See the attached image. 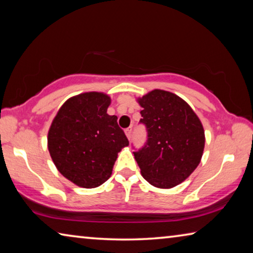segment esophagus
<instances>
[{
    "label": "esophagus",
    "mask_w": 253,
    "mask_h": 253,
    "mask_svg": "<svg viewBox=\"0 0 253 253\" xmlns=\"http://www.w3.org/2000/svg\"><path fill=\"white\" fill-rule=\"evenodd\" d=\"M125 135H126V137H127L128 139H130V137H131V127L125 129Z\"/></svg>",
    "instance_id": "esophagus-1"
}]
</instances>
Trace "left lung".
Wrapping results in <instances>:
<instances>
[{"mask_svg": "<svg viewBox=\"0 0 253 253\" xmlns=\"http://www.w3.org/2000/svg\"><path fill=\"white\" fill-rule=\"evenodd\" d=\"M136 100L148 134L146 145L134 153L140 174L155 187H175L200 164L205 145L202 123L173 92L154 89Z\"/></svg>", "mask_w": 253, "mask_h": 253, "instance_id": "left-lung-1", "label": "left lung"}]
</instances>
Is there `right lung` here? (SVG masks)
Segmentation results:
<instances>
[{"label": "right lung", "mask_w": 253, "mask_h": 253, "mask_svg": "<svg viewBox=\"0 0 253 253\" xmlns=\"http://www.w3.org/2000/svg\"><path fill=\"white\" fill-rule=\"evenodd\" d=\"M110 97L88 91L65 101L48 131V149L55 168L75 185L100 186L110 177L118 153L129 143L107 114Z\"/></svg>", "instance_id": "right-lung-1"}]
</instances>
